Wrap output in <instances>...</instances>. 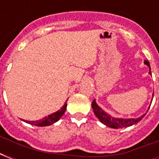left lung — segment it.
Wrapping results in <instances>:
<instances>
[{"mask_svg":"<svg viewBox=\"0 0 159 159\" xmlns=\"http://www.w3.org/2000/svg\"><path fill=\"white\" fill-rule=\"evenodd\" d=\"M144 64L147 65L149 68V74H151V68L150 65H149V62L148 61L145 60L144 61ZM153 101V100H152ZM152 103V102H151ZM92 107L93 109V112L96 115L97 118L99 119V120L102 122V124H104L105 125H106L107 127H110V128L112 129H121V128H126V127H129V126L133 125H135L138 122L142 120V119L144 117L146 114H143V116H141L139 118H129V119H123V118H116V117H113V116H110L109 114H107L106 111H104L101 107H100L97 104L96 102V100H94L92 103ZM150 107V106H149ZM149 107L148 108V111L149 110ZM147 111V112H148ZM146 112V113H147Z\"/></svg>","mask_w":159,"mask_h":159,"instance_id":"8db88e82","label":"left lung"}]
</instances>
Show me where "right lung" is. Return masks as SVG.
<instances>
[{"mask_svg":"<svg viewBox=\"0 0 159 159\" xmlns=\"http://www.w3.org/2000/svg\"><path fill=\"white\" fill-rule=\"evenodd\" d=\"M67 100L66 101V102L64 103V105L61 107L60 110H58L57 111L54 112V113L51 114V115H48V116H45L43 118L40 119V120H34V121H29V120H22L23 121H25V123H28L30 125H35V126H48L54 124L55 122L59 120V119L63 116L66 109H67Z\"/></svg>","mask_w":159,"mask_h":159,"instance_id":"add662e5","label":"right lung"}]
</instances>
